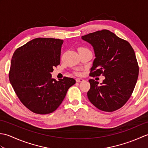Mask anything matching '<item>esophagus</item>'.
Masks as SVG:
<instances>
[{"label": "esophagus", "instance_id": "1", "mask_svg": "<svg viewBox=\"0 0 148 148\" xmlns=\"http://www.w3.org/2000/svg\"><path fill=\"white\" fill-rule=\"evenodd\" d=\"M76 82L79 83V82H82V81H84V79H82V78H76Z\"/></svg>", "mask_w": 148, "mask_h": 148}]
</instances>
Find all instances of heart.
Masks as SVG:
<instances>
[{"label": "heart", "mask_w": 148, "mask_h": 148, "mask_svg": "<svg viewBox=\"0 0 148 148\" xmlns=\"http://www.w3.org/2000/svg\"><path fill=\"white\" fill-rule=\"evenodd\" d=\"M79 49H86V48H80Z\"/></svg>", "instance_id": "obj_1"}]
</instances>
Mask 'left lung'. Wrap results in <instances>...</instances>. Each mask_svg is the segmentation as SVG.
Here are the masks:
<instances>
[{
    "label": "left lung",
    "mask_w": 148,
    "mask_h": 148,
    "mask_svg": "<svg viewBox=\"0 0 148 148\" xmlns=\"http://www.w3.org/2000/svg\"><path fill=\"white\" fill-rule=\"evenodd\" d=\"M93 46L95 58L91 76L105 77L102 83L90 79L87 96L97 108L114 111L129 99L136 86L139 66L130 43L108 30H102L81 37Z\"/></svg>",
    "instance_id": "8db88e82"
}]
</instances>
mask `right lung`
Returning <instances> with one entry per match:
<instances>
[{
    "instance_id": "add662e5",
    "label": "right lung",
    "mask_w": 148,
    "mask_h": 148,
    "mask_svg": "<svg viewBox=\"0 0 148 148\" xmlns=\"http://www.w3.org/2000/svg\"><path fill=\"white\" fill-rule=\"evenodd\" d=\"M63 42L58 39L36 38L12 55L9 81L21 103L36 114L55 111L76 83L73 78L64 77L57 81L51 77L53 67L60 62Z\"/></svg>"
}]
</instances>
